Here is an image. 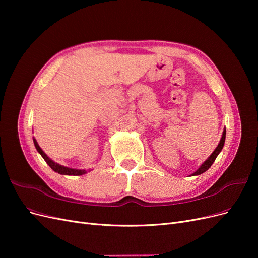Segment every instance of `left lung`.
<instances>
[{"instance_id":"1","label":"left lung","mask_w":258,"mask_h":258,"mask_svg":"<svg viewBox=\"0 0 258 258\" xmlns=\"http://www.w3.org/2000/svg\"><path fill=\"white\" fill-rule=\"evenodd\" d=\"M225 138H226V129H224L221 141H220V143H218V145H217V147L214 150V152L210 155V157H209L204 163H202V165L199 167V169L196 171V172H194L191 175H199V174H201V173H204V172H206V171H207L211 166H212V163H213L214 160L216 159L218 154H220L221 151L223 150V146H224V143H225Z\"/></svg>"}]
</instances>
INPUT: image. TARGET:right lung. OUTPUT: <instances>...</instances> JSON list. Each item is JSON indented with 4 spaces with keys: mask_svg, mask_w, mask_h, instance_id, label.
<instances>
[{
    "mask_svg": "<svg viewBox=\"0 0 258 258\" xmlns=\"http://www.w3.org/2000/svg\"><path fill=\"white\" fill-rule=\"evenodd\" d=\"M33 142H34L36 151L41 154V156L44 158V160H45L46 162H47V165L54 171V172H58L59 174H63V175H82V174H85V173H86V170H77V169L68 168V167L59 165V163H57V162H54L53 160H51V159L48 157L47 155H46V154L43 152V150L40 147V145L37 144L35 139H33Z\"/></svg>",
    "mask_w": 258,
    "mask_h": 258,
    "instance_id": "add662e5",
    "label": "right lung"
}]
</instances>
